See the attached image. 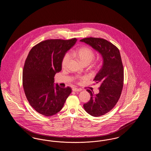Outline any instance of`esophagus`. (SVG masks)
Instances as JSON below:
<instances>
[{
    "label": "esophagus",
    "instance_id": "34e87169",
    "mask_svg": "<svg viewBox=\"0 0 151 151\" xmlns=\"http://www.w3.org/2000/svg\"><path fill=\"white\" fill-rule=\"evenodd\" d=\"M72 91L73 92H80V91H81V89H79V88H73Z\"/></svg>",
    "mask_w": 151,
    "mask_h": 151
}]
</instances>
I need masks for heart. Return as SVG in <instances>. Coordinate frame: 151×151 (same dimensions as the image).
I'll list each match as a JSON object with an SVG mask.
<instances>
[{
	"instance_id": "b5f03b06",
	"label": "heart",
	"mask_w": 151,
	"mask_h": 151,
	"mask_svg": "<svg viewBox=\"0 0 151 151\" xmlns=\"http://www.w3.org/2000/svg\"><path fill=\"white\" fill-rule=\"evenodd\" d=\"M71 55L77 58L79 61L82 63L89 64L94 58V53L93 51L90 48L86 46L80 47L78 49L72 51ZM70 59V55L68 54H65L62 60V65L65 66Z\"/></svg>"
}]
</instances>
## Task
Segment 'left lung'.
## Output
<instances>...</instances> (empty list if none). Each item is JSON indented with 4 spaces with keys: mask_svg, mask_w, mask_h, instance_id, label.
Here are the masks:
<instances>
[{
    "mask_svg": "<svg viewBox=\"0 0 151 151\" xmlns=\"http://www.w3.org/2000/svg\"><path fill=\"white\" fill-rule=\"evenodd\" d=\"M97 51L102 58V65L93 81L99 83V93L87 89L91 99L83 106L93 116H100L115 106L121 96L123 85V67L118 49L106 40L86 38L80 40Z\"/></svg>",
    "mask_w": 151,
    "mask_h": 151,
    "instance_id": "1",
    "label": "left lung"
}]
</instances>
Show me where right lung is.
<instances>
[{
  "mask_svg": "<svg viewBox=\"0 0 151 151\" xmlns=\"http://www.w3.org/2000/svg\"><path fill=\"white\" fill-rule=\"evenodd\" d=\"M76 41V38L46 40L29 51L22 71L23 87L31 106L42 115L57 114L71 93L70 87L55 85L54 77L62 70L63 58Z\"/></svg>",
  "mask_w": 151,
  "mask_h": 151,
  "instance_id": "obj_1",
  "label": "right lung"
}]
</instances>
